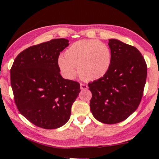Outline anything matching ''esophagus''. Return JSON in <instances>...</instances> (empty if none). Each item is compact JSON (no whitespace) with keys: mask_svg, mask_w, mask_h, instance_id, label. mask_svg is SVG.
Wrapping results in <instances>:
<instances>
[{"mask_svg":"<svg viewBox=\"0 0 159 159\" xmlns=\"http://www.w3.org/2000/svg\"><path fill=\"white\" fill-rule=\"evenodd\" d=\"M80 89L81 90H86L88 88V86L86 84H84V83H80Z\"/></svg>","mask_w":159,"mask_h":159,"instance_id":"esophagus-1","label":"esophagus"}]
</instances>
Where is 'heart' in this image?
I'll list each match as a JSON object with an SVG mask.
<instances>
[{"label":"heart","instance_id":"heart-1","mask_svg":"<svg viewBox=\"0 0 159 159\" xmlns=\"http://www.w3.org/2000/svg\"><path fill=\"white\" fill-rule=\"evenodd\" d=\"M111 52L107 44L97 40H80L72 43L64 52V57L58 58L61 74L68 79L76 75L88 80L103 77L109 69Z\"/></svg>","mask_w":159,"mask_h":159}]
</instances>
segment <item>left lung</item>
I'll use <instances>...</instances> for the list:
<instances>
[{
	"instance_id": "8db88e82",
	"label": "left lung",
	"mask_w": 159,
	"mask_h": 159,
	"mask_svg": "<svg viewBox=\"0 0 159 159\" xmlns=\"http://www.w3.org/2000/svg\"><path fill=\"white\" fill-rule=\"evenodd\" d=\"M111 52L109 69L103 77L88 83L92 93L90 111L97 120L115 124L138 109L143 96L147 66L135 47L109 39Z\"/></svg>"
}]
</instances>
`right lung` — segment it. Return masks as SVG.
Returning a JSON list of instances; mask_svg holds the SVG:
<instances>
[{
	"label": "right lung",
	"instance_id": "obj_1",
	"mask_svg": "<svg viewBox=\"0 0 159 159\" xmlns=\"http://www.w3.org/2000/svg\"><path fill=\"white\" fill-rule=\"evenodd\" d=\"M68 45L65 39L33 45L19 54L10 69L16 106L38 127L50 130L65 124L80 91L79 82L60 73L59 55Z\"/></svg>",
	"mask_w": 159,
	"mask_h": 159
}]
</instances>
